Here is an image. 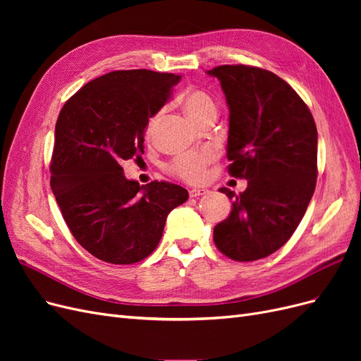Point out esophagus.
<instances>
[{
    "label": "esophagus",
    "mask_w": 361,
    "mask_h": 361,
    "mask_svg": "<svg viewBox=\"0 0 361 361\" xmlns=\"http://www.w3.org/2000/svg\"><path fill=\"white\" fill-rule=\"evenodd\" d=\"M203 194H207V190H204V188L190 190V197H199V195H203Z\"/></svg>",
    "instance_id": "1"
}]
</instances>
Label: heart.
I'll return each instance as SVG.
<instances>
[{"label":"heart","instance_id":"obj_1","mask_svg":"<svg viewBox=\"0 0 361 361\" xmlns=\"http://www.w3.org/2000/svg\"><path fill=\"white\" fill-rule=\"evenodd\" d=\"M183 108L192 122L199 123L202 117L206 116L211 111H216V106L212 97L204 93L203 90L192 89L183 93L182 97ZM162 116V111L152 116L147 128H146V135L152 137L155 133V129L159 123ZM215 159V152L212 149H203L199 152H190V154H185L180 157L174 158L169 164V170L178 176L179 179L188 182V183H200L207 176V166Z\"/></svg>","mask_w":361,"mask_h":361}]
</instances>
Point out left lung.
<instances>
[{"instance_id": "obj_1", "label": "left lung", "mask_w": 361, "mask_h": 361, "mask_svg": "<svg viewBox=\"0 0 361 361\" xmlns=\"http://www.w3.org/2000/svg\"><path fill=\"white\" fill-rule=\"evenodd\" d=\"M228 105V174L248 180L214 243L236 262L267 257L288 243L312 200L318 176V130L309 106L269 71L224 64L207 71Z\"/></svg>"}]
</instances>
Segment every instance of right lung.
<instances>
[{
	"label": "right lung",
	"instance_id": "add662e5",
	"mask_svg": "<svg viewBox=\"0 0 361 361\" xmlns=\"http://www.w3.org/2000/svg\"><path fill=\"white\" fill-rule=\"evenodd\" d=\"M180 75L114 71L87 82L56 123L51 188L73 238L108 264L146 259L167 215L188 200L180 185L128 180L122 164L145 154V129Z\"/></svg>",
	"mask_w": 361,
	"mask_h": 361
}]
</instances>
